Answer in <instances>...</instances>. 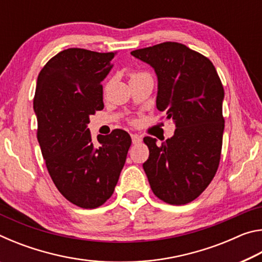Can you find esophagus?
Instances as JSON below:
<instances>
[{
    "label": "esophagus",
    "instance_id": "esophagus-1",
    "mask_svg": "<svg viewBox=\"0 0 262 262\" xmlns=\"http://www.w3.org/2000/svg\"><path fill=\"white\" fill-rule=\"evenodd\" d=\"M132 141L134 144H137V143H140L142 139H141V136H139L137 134H132Z\"/></svg>",
    "mask_w": 262,
    "mask_h": 262
}]
</instances>
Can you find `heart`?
Wrapping results in <instances>:
<instances>
[{"instance_id": "b5f03b06", "label": "heart", "mask_w": 262, "mask_h": 262, "mask_svg": "<svg viewBox=\"0 0 262 262\" xmlns=\"http://www.w3.org/2000/svg\"><path fill=\"white\" fill-rule=\"evenodd\" d=\"M140 74H143V73H141V72H130V73H129V77H130V78L136 77L137 75H140Z\"/></svg>"}]
</instances>
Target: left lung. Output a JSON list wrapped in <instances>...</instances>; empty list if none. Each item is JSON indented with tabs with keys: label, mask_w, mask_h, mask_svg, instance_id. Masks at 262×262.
Segmentation results:
<instances>
[{
	"label": "left lung",
	"mask_w": 262,
	"mask_h": 262,
	"mask_svg": "<svg viewBox=\"0 0 262 262\" xmlns=\"http://www.w3.org/2000/svg\"><path fill=\"white\" fill-rule=\"evenodd\" d=\"M132 55L155 69L157 108L177 127L161 145L144 137L149 148L144 172L159 200L186 205L200 196L220 165L224 130L221 78L207 56L180 42H162Z\"/></svg>",
	"instance_id": "1"
}]
</instances>
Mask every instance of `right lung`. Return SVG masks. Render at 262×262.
Segmentation results:
<instances>
[{"label":"right lung","mask_w":262,"mask_h":262,"mask_svg":"<svg viewBox=\"0 0 262 262\" xmlns=\"http://www.w3.org/2000/svg\"><path fill=\"white\" fill-rule=\"evenodd\" d=\"M117 55L68 48L53 56L37 79L33 108L47 171L59 192L84 209L112 196L132 144L127 132L115 129L98 135L95 145L88 128L90 115L104 108L101 81Z\"/></svg>","instance_id":"obj_1"}]
</instances>
